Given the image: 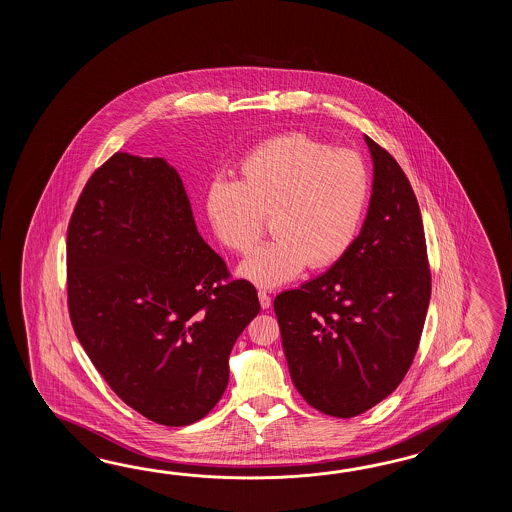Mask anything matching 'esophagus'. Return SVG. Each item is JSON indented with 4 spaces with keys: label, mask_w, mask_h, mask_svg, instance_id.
I'll use <instances>...</instances> for the list:
<instances>
[{
    "label": "esophagus",
    "mask_w": 512,
    "mask_h": 512,
    "mask_svg": "<svg viewBox=\"0 0 512 512\" xmlns=\"http://www.w3.org/2000/svg\"><path fill=\"white\" fill-rule=\"evenodd\" d=\"M258 298H260V305L263 309H269V307H271V294L267 293V291H258Z\"/></svg>",
    "instance_id": "34e87169"
}]
</instances>
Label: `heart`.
Listing matches in <instances>:
<instances>
[{
	"mask_svg": "<svg viewBox=\"0 0 512 512\" xmlns=\"http://www.w3.org/2000/svg\"><path fill=\"white\" fill-rule=\"evenodd\" d=\"M371 177L359 153L333 150L305 133L261 142L240 164V181L216 179L205 210L223 247L249 254L271 218L267 245L240 265L260 287L291 282L305 265L331 267L359 236L370 203Z\"/></svg>",
	"mask_w": 512,
	"mask_h": 512,
	"instance_id": "obj_1",
	"label": "heart"
}]
</instances>
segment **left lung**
Listing matches in <instances>:
<instances>
[{"instance_id":"left-lung-1","label":"left lung","mask_w":512,"mask_h":512,"mask_svg":"<svg viewBox=\"0 0 512 512\" xmlns=\"http://www.w3.org/2000/svg\"><path fill=\"white\" fill-rule=\"evenodd\" d=\"M373 161L370 207L348 254L274 300L296 390L333 417L381 403L412 366L430 302L421 210L390 153L364 135Z\"/></svg>"}]
</instances>
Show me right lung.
I'll list each match as a JSON object with an SVG mask.
<instances>
[{"instance_id": "1", "label": "right lung", "mask_w": 512, "mask_h": 512, "mask_svg": "<svg viewBox=\"0 0 512 512\" xmlns=\"http://www.w3.org/2000/svg\"><path fill=\"white\" fill-rule=\"evenodd\" d=\"M67 304L80 344L124 403L164 426L203 419L260 313L197 232L161 157L115 153L87 181L67 229Z\"/></svg>"}]
</instances>
